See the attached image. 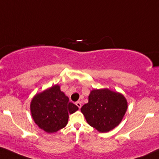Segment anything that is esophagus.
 I'll return each instance as SVG.
<instances>
[{
	"instance_id": "1",
	"label": "esophagus",
	"mask_w": 159,
	"mask_h": 159,
	"mask_svg": "<svg viewBox=\"0 0 159 159\" xmlns=\"http://www.w3.org/2000/svg\"><path fill=\"white\" fill-rule=\"evenodd\" d=\"M75 104H76V106L78 107L79 108V109H81V102H80V101H77L76 103H75Z\"/></svg>"
}]
</instances>
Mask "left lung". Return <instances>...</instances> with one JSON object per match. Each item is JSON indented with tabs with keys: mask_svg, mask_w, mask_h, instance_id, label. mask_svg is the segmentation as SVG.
Instances as JSON below:
<instances>
[{
	"mask_svg": "<svg viewBox=\"0 0 159 159\" xmlns=\"http://www.w3.org/2000/svg\"><path fill=\"white\" fill-rule=\"evenodd\" d=\"M127 109V102L121 93L108 89L93 90L88 103L81 112L90 126L106 133L119 125Z\"/></svg>",
	"mask_w": 159,
	"mask_h": 159,
	"instance_id": "1",
	"label": "left lung"
}]
</instances>
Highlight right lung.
Returning <instances> with one entry per match:
<instances>
[{
    "label": "right lung",
    "mask_w": 159,
    "mask_h": 159,
    "mask_svg": "<svg viewBox=\"0 0 159 159\" xmlns=\"http://www.w3.org/2000/svg\"><path fill=\"white\" fill-rule=\"evenodd\" d=\"M30 110L36 125L52 133L64 128L68 123V113H75L78 107L69 102L59 86L55 85L33 98Z\"/></svg>",
    "instance_id": "obj_1"
}]
</instances>
